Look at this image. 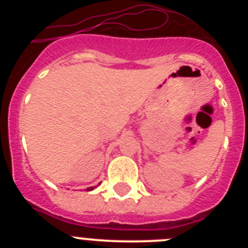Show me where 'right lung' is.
Listing matches in <instances>:
<instances>
[{
    "mask_svg": "<svg viewBox=\"0 0 248 248\" xmlns=\"http://www.w3.org/2000/svg\"><path fill=\"white\" fill-rule=\"evenodd\" d=\"M94 187H95V186H94ZM94 187H88V189H87V190H88V191H91V190H93Z\"/></svg>",
    "mask_w": 248,
    "mask_h": 248,
    "instance_id": "right-lung-1",
    "label": "right lung"
}]
</instances>
